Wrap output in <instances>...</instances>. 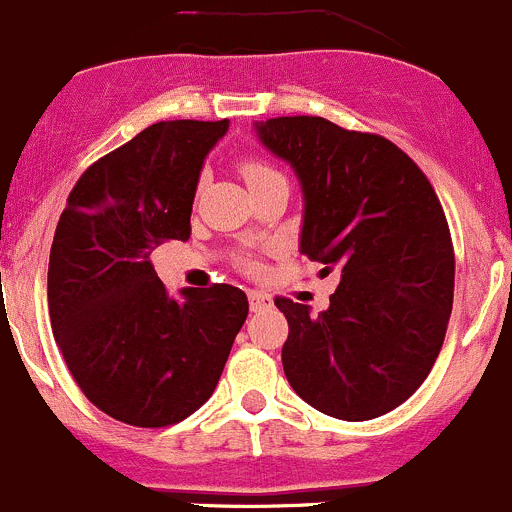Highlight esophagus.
<instances>
[{"instance_id":"34e87169","label":"esophagus","mask_w":512,"mask_h":512,"mask_svg":"<svg viewBox=\"0 0 512 512\" xmlns=\"http://www.w3.org/2000/svg\"><path fill=\"white\" fill-rule=\"evenodd\" d=\"M249 306H251V311H261V308L271 306V296H266V293H261V291H251Z\"/></svg>"}]
</instances>
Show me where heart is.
<instances>
[{
	"instance_id": "obj_1",
	"label": "heart",
	"mask_w": 512,
	"mask_h": 512,
	"mask_svg": "<svg viewBox=\"0 0 512 512\" xmlns=\"http://www.w3.org/2000/svg\"><path fill=\"white\" fill-rule=\"evenodd\" d=\"M241 176H244V179H246V184L254 186V184H258V181L273 179V176H281V174H278V171L273 169V166H268L266 161L246 159L244 164H241ZM239 263L244 268H251V266H254V258H251V256H241Z\"/></svg>"
}]
</instances>
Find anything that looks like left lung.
<instances>
[{"label":"left lung","mask_w":512,"mask_h":512,"mask_svg":"<svg viewBox=\"0 0 512 512\" xmlns=\"http://www.w3.org/2000/svg\"><path fill=\"white\" fill-rule=\"evenodd\" d=\"M256 134L301 181V254L321 276L341 271L318 316L276 298L283 373L326 416H383L421 388L443 346L455 281L443 206L416 161L378 134L323 116L258 121Z\"/></svg>","instance_id":"1"}]
</instances>
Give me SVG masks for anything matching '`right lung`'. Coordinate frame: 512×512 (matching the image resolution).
<instances>
[{"label":"right lung","instance_id":"add662e5","mask_svg":"<svg viewBox=\"0 0 512 512\" xmlns=\"http://www.w3.org/2000/svg\"><path fill=\"white\" fill-rule=\"evenodd\" d=\"M221 121H159L84 171L49 254V318L67 368L106 416L164 428L204 406L249 316L241 288L171 298L151 266L186 241L206 154Z\"/></svg>","mask_w":512,"mask_h":512}]
</instances>
